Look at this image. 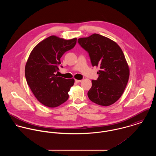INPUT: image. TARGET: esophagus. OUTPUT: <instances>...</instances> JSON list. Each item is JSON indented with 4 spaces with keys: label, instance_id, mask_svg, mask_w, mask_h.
Here are the masks:
<instances>
[{
    "label": "esophagus",
    "instance_id": "obj_1",
    "mask_svg": "<svg viewBox=\"0 0 156 156\" xmlns=\"http://www.w3.org/2000/svg\"><path fill=\"white\" fill-rule=\"evenodd\" d=\"M75 82H76V83H80V82H82V80H75Z\"/></svg>",
    "mask_w": 156,
    "mask_h": 156
}]
</instances>
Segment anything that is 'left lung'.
<instances>
[{"label": "left lung", "mask_w": 156, "mask_h": 156, "mask_svg": "<svg viewBox=\"0 0 156 156\" xmlns=\"http://www.w3.org/2000/svg\"><path fill=\"white\" fill-rule=\"evenodd\" d=\"M77 42L88 53L92 66L100 69L98 79L92 80L88 92L89 100L98 105H111L123 94L129 78V68L121 48L111 39L97 34L80 38Z\"/></svg>", "instance_id": "obj_1"}]
</instances>
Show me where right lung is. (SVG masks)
Segmentation results:
<instances>
[{
  "instance_id": "add662e5",
  "label": "right lung",
  "mask_w": 156,
  "mask_h": 156,
  "mask_svg": "<svg viewBox=\"0 0 156 156\" xmlns=\"http://www.w3.org/2000/svg\"><path fill=\"white\" fill-rule=\"evenodd\" d=\"M76 41L77 38L66 40L50 36L37 45L29 55L25 67L26 79L37 99L45 106L58 107L69 97L74 79H64L56 73L59 70L61 58L74 48Z\"/></svg>"
}]
</instances>
